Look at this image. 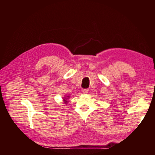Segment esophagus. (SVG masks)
<instances>
[{"label":"esophagus","instance_id":"1","mask_svg":"<svg viewBox=\"0 0 155 155\" xmlns=\"http://www.w3.org/2000/svg\"><path fill=\"white\" fill-rule=\"evenodd\" d=\"M82 92H83V94H87L88 93V89H83Z\"/></svg>","mask_w":155,"mask_h":155}]
</instances>
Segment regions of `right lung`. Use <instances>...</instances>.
Masks as SVG:
<instances>
[{
  "label": "right lung",
  "mask_w": 155,
  "mask_h": 155,
  "mask_svg": "<svg viewBox=\"0 0 155 155\" xmlns=\"http://www.w3.org/2000/svg\"><path fill=\"white\" fill-rule=\"evenodd\" d=\"M70 98V96H68V95H66V96L62 98V99H63V103L65 104H67V103H68V98Z\"/></svg>",
  "instance_id": "right-lung-1"
}]
</instances>
